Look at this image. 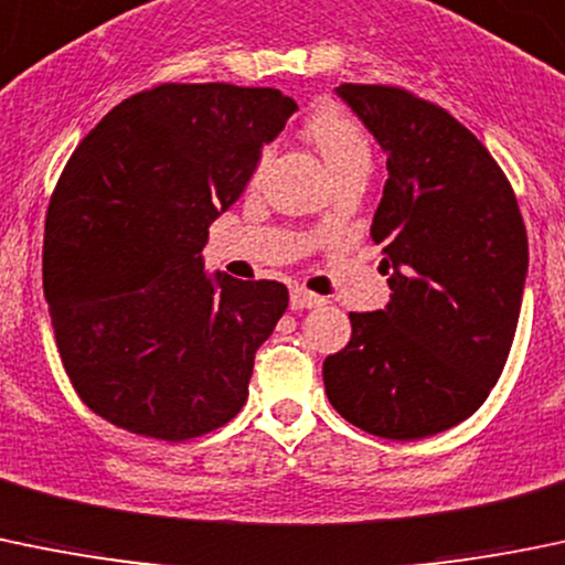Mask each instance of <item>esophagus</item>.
Segmentation results:
<instances>
[{"label":"esophagus","mask_w":565,"mask_h":565,"mask_svg":"<svg viewBox=\"0 0 565 565\" xmlns=\"http://www.w3.org/2000/svg\"><path fill=\"white\" fill-rule=\"evenodd\" d=\"M318 305H323L321 296L310 294V290L305 288L290 290V310H310V307H318Z\"/></svg>","instance_id":"esophagus-1"}]
</instances>
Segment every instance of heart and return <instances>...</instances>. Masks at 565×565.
Segmentation results:
<instances>
[{
    "instance_id": "1",
    "label": "heart",
    "mask_w": 565,
    "mask_h": 565,
    "mask_svg": "<svg viewBox=\"0 0 565 565\" xmlns=\"http://www.w3.org/2000/svg\"><path fill=\"white\" fill-rule=\"evenodd\" d=\"M305 136L307 141L321 152L331 177L351 166H362V162L370 166L367 136H364L362 127L356 125V119H351L345 110L334 106L318 108L316 114L307 119ZM266 157H269L266 152L258 157V168H255V171H260V168L266 166Z\"/></svg>"
}]
</instances>
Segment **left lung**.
<instances>
[{
  "label": "left lung",
  "mask_w": 565,
  "mask_h": 565,
  "mask_svg": "<svg viewBox=\"0 0 565 565\" xmlns=\"http://www.w3.org/2000/svg\"><path fill=\"white\" fill-rule=\"evenodd\" d=\"M334 92L386 152L370 236L383 244L392 299L351 312V342L323 362L326 397L377 438H427L473 416L505 367L525 223L505 173L449 110L397 86Z\"/></svg>",
  "instance_id": "1"
}]
</instances>
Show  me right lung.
Instances as JSON below:
<instances>
[{
    "label": "right lung",
    "mask_w": 565,
    "mask_h": 565,
    "mask_svg": "<svg viewBox=\"0 0 565 565\" xmlns=\"http://www.w3.org/2000/svg\"><path fill=\"white\" fill-rule=\"evenodd\" d=\"M296 108L277 89L162 84L110 108L67 160L43 290L70 383L97 416L188 440L247 403L288 288L206 275L201 249Z\"/></svg>",
    "instance_id": "1"
}]
</instances>
